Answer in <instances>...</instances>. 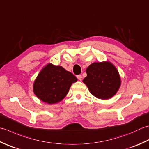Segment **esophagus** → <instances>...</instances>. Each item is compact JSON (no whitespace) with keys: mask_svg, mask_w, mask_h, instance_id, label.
Instances as JSON below:
<instances>
[{"mask_svg":"<svg viewBox=\"0 0 149 149\" xmlns=\"http://www.w3.org/2000/svg\"><path fill=\"white\" fill-rule=\"evenodd\" d=\"M77 79H78V80H79V81L82 80V75H77Z\"/></svg>","mask_w":149,"mask_h":149,"instance_id":"34e87169","label":"esophagus"}]
</instances>
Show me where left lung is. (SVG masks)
Here are the masks:
<instances>
[{
	"label": "left lung",
	"instance_id": "obj_1",
	"mask_svg": "<svg viewBox=\"0 0 149 149\" xmlns=\"http://www.w3.org/2000/svg\"><path fill=\"white\" fill-rule=\"evenodd\" d=\"M87 76L83 82L90 92L100 100H109L120 88L121 81L116 67L108 61L93 63L86 70Z\"/></svg>",
	"mask_w": 149,
	"mask_h": 149
}]
</instances>
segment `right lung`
Masks as SVG:
<instances>
[{"label":"right lung","instance_id":"right-lung-1","mask_svg":"<svg viewBox=\"0 0 149 149\" xmlns=\"http://www.w3.org/2000/svg\"><path fill=\"white\" fill-rule=\"evenodd\" d=\"M77 81V77L63 66L49 63L43 67L35 79L33 91L44 103H58L66 97L72 83Z\"/></svg>","mask_w":149,"mask_h":149}]
</instances>
